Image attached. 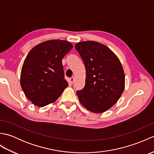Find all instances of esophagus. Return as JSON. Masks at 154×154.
I'll list each match as a JSON object with an SVG mask.
<instances>
[{
	"instance_id": "obj_1",
	"label": "esophagus",
	"mask_w": 154,
	"mask_h": 154,
	"mask_svg": "<svg viewBox=\"0 0 154 154\" xmlns=\"http://www.w3.org/2000/svg\"><path fill=\"white\" fill-rule=\"evenodd\" d=\"M73 81H74V77H71L70 79H69V83H71V84H73Z\"/></svg>"
}]
</instances>
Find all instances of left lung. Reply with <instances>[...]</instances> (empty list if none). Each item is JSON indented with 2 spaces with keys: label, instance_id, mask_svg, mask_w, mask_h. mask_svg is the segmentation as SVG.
I'll return each mask as SVG.
<instances>
[{
  "label": "left lung",
  "instance_id": "1",
  "mask_svg": "<svg viewBox=\"0 0 154 154\" xmlns=\"http://www.w3.org/2000/svg\"><path fill=\"white\" fill-rule=\"evenodd\" d=\"M86 69L85 85L77 91L80 103L95 113L105 112L120 99L125 76L119 58L110 49L94 41L75 44Z\"/></svg>",
  "mask_w": 154,
  "mask_h": 154
}]
</instances>
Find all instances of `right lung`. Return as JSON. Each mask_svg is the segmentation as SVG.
I'll return each mask as SVG.
<instances>
[{"label": "right lung", "mask_w": 154, "mask_h": 154, "mask_svg": "<svg viewBox=\"0 0 154 154\" xmlns=\"http://www.w3.org/2000/svg\"><path fill=\"white\" fill-rule=\"evenodd\" d=\"M72 48L69 42L52 40L35 45L27 55L20 85L25 95L35 105L43 107L55 102L68 87L62 59Z\"/></svg>", "instance_id": "1"}]
</instances>
